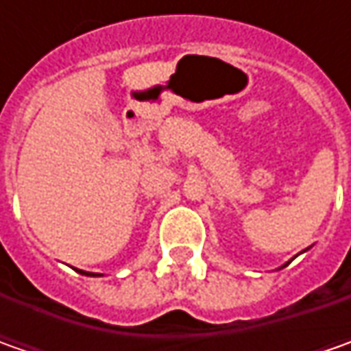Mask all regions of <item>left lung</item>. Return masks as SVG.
Returning <instances> with one entry per match:
<instances>
[{"label": "left lung", "mask_w": 351, "mask_h": 351, "mask_svg": "<svg viewBox=\"0 0 351 351\" xmlns=\"http://www.w3.org/2000/svg\"><path fill=\"white\" fill-rule=\"evenodd\" d=\"M306 250H308V248H306ZM306 250H303V252H306ZM295 258H297V256H295ZM289 263H291V260L287 263H285V265H289ZM285 265H281V267H285ZM281 267H279V269H281Z\"/></svg>", "instance_id": "8db88e82"}]
</instances>
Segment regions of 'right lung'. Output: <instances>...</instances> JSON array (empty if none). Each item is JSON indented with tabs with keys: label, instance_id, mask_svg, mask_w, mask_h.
<instances>
[{
	"label": "right lung",
	"instance_id": "obj_1",
	"mask_svg": "<svg viewBox=\"0 0 351 351\" xmlns=\"http://www.w3.org/2000/svg\"><path fill=\"white\" fill-rule=\"evenodd\" d=\"M82 276H89V277H95V276H101V274H91V271H84V269H77Z\"/></svg>",
	"mask_w": 351,
	"mask_h": 351
}]
</instances>
